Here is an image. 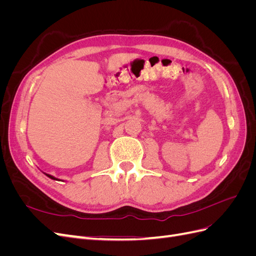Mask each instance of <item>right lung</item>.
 <instances>
[{
  "mask_svg": "<svg viewBox=\"0 0 256 256\" xmlns=\"http://www.w3.org/2000/svg\"><path fill=\"white\" fill-rule=\"evenodd\" d=\"M46 176H48L49 178H51V180H60L58 178H56V177H54V176H52V175H50V174H47V173H44Z\"/></svg>",
  "mask_w": 256,
  "mask_h": 256,
  "instance_id": "add662e5",
  "label": "right lung"
}]
</instances>
